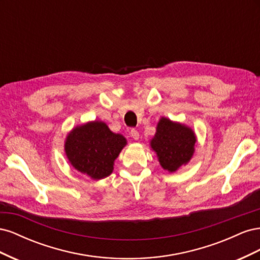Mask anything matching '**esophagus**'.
<instances>
[{
    "instance_id": "34e87169",
    "label": "esophagus",
    "mask_w": 260,
    "mask_h": 260,
    "mask_svg": "<svg viewBox=\"0 0 260 260\" xmlns=\"http://www.w3.org/2000/svg\"><path fill=\"white\" fill-rule=\"evenodd\" d=\"M130 136H131V138H133V140H139V138H140L139 132L136 129H131Z\"/></svg>"
}]
</instances>
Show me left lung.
I'll use <instances>...</instances> for the list:
<instances>
[{
	"label": "left lung",
	"mask_w": 260,
	"mask_h": 260,
	"mask_svg": "<svg viewBox=\"0 0 260 260\" xmlns=\"http://www.w3.org/2000/svg\"><path fill=\"white\" fill-rule=\"evenodd\" d=\"M196 137L194 131L180 122L161 117L151 147L156 153L160 166L169 172L177 171L192 158Z\"/></svg>",
	"instance_id": "obj_1"
}]
</instances>
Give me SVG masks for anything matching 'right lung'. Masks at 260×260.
Listing matches in <instances>:
<instances>
[{"instance_id": "right-lung-1", "label": "right lung", "mask_w": 260, "mask_h": 260, "mask_svg": "<svg viewBox=\"0 0 260 260\" xmlns=\"http://www.w3.org/2000/svg\"><path fill=\"white\" fill-rule=\"evenodd\" d=\"M127 144L119 133H114L103 121H90L78 125L68 133L65 152L72 166L93 180L108 177L114 161Z\"/></svg>"}]
</instances>
